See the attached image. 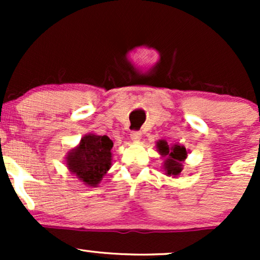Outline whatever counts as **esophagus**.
<instances>
[{"mask_svg":"<svg viewBox=\"0 0 260 260\" xmlns=\"http://www.w3.org/2000/svg\"><path fill=\"white\" fill-rule=\"evenodd\" d=\"M131 138L133 140H139L142 138V132H140V131H133V132L131 133Z\"/></svg>","mask_w":260,"mask_h":260,"instance_id":"esophagus-1","label":"esophagus"}]
</instances>
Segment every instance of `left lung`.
Masks as SVG:
<instances>
[{
	"label": "left lung",
	"mask_w": 260,
	"mask_h": 260,
	"mask_svg": "<svg viewBox=\"0 0 260 260\" xmlns=\"http://www.w3.org/2000/svg\"><path fill=\"white\" fill-rule=\"evenodd\" d=\"M157 148L162 155H168V159L165 161V171L169 176H177L182 171V161L186 159L187 150L181 145H174L170 148L168 143L160 140L157 143Z\"/></svg>",
	"instance_id": "obj_1"
}]
</instances>
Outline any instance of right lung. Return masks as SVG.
Masks as SVG:
<instances>
[{"label":"right lung","mask_w":260,"mask_h":260,"mask_svg":"<svg viewBox=\"0 0 260 260\" xmlns=\"http://www.w3.org/2000/svg\"><path fill=\"white\" fill-rule=\"evenodd\" d=\"M112 147L107 136L88 134L80 140L79 147L68 154V169L88 186H98L111 166Z\"/></svg>","instance_id":"right-lung-1"}]
</instances>
